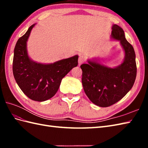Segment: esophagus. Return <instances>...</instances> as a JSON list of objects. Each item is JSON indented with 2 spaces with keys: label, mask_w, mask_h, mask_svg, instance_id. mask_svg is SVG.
Here are the masks:
<instances>
[{
  "label": "esophagus",
  "mask_w": 148,
  "mask_h": 148,
  "mask_svg": "<svg viewBox=\"0 0 148 148\" xmlns=\"http://www.w3.org/2000/svg\"><path fill=\"white\" fill-rule=\"evenodd\" d=\"M84 61H85V58H84V56L83 55H79V58H78V63H79V64H81Z\"/></svg>",
  "instance_id": "34e87169"
}]
</instances>
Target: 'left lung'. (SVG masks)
<instances>
[{"label":"left lung","mask_w":148,"mask_h":148,"mask_svg":"<svg viewBox=\"0 0 148 148\" xmlns=\"http://www.w3.org/2000/svg\"><path fill=\"white\" fill-rule=\"evenodd\" d=\"M112 30V37L119 40L125 50L123 62L116 68L90 61L80 66L84 92L93 103L102 108L114 104L125 97L132 88L137 75L133 46L125 39L121 27L114 25Z\"/></svg>","instance_id":"left-lung-1"}]
</instances>
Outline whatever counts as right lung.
<instances>
[{"mask_svg":"<svg viewBox=\"0 0 148 148\" xmlns=\"http://www.w3.org/2000/svg\"><path fill=\"white\" fill-rule=\"evenodd\" d=\"M35 24L18 39L14 50L12 72L18 85L31 100L42 102L57 92L62 79L78 64L76 55L51 64L32 62L27 52V41Z\"/></svg>","mask_w":148,"mask_h":148,"instance_id":"1","label":"right lung"}]
</instances>
